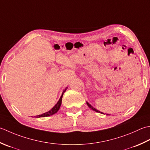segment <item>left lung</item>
<instances>
[{
	"label": "left lung",
	"mask_w": 150,
	"mask_h": 150,
	"mask_svg": "<svg viewBox=\"0 0 150 150\" xmlns=\"http://www.w3.org/2000/svg\"><path fill=\"white\" fill-rule=\"evenodd\" d=\"M87 105L88 106V108H91V109H93V111H96V112H100V113H102V114H104V113H103V112H100V111H98V110H97V109H96L95 108H94L89 103H88L87 102Z\"/></svg>",
	"instance_id": "obj_1"
}]
</instances>
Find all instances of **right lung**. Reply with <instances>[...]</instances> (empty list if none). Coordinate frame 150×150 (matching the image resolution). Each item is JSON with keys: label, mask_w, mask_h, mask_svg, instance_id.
<instances>
[{"label": "right lung", "mask_w": 150, "mask_h": 150, "mask_svg": "<svg viewBox=\"0 0 150 150\" xmlns=\"http://www.w3.org/2000/svg\"><path fill=\"white\" fill-rule=\"evenodd\" d=\"M67 87L65 88V90L63 91V92L62 94V96L60 97V98L59 100V101H58L57 103H56V105H55L52 108V109H50L49 111L48 112H45V113L43 114H41V115H38V116H35L36 118H40V117H49V116H51V115H54L55 113H56V112L58 111V110L60 108V106L61 105H62V97H63V95L64 93L65 92L66 90H67Z\"/></svg>", "instance_id": "obj_1"}]
</instances>
